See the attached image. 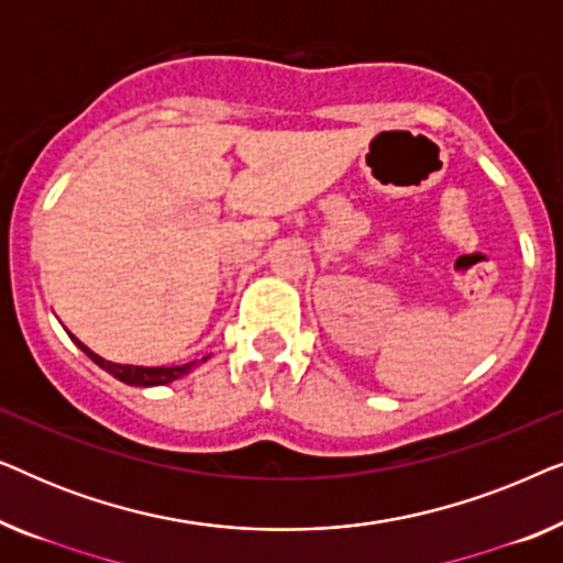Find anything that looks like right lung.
Masks as SVG:
<instances>
[{"label": "right lung", "mask_w": 563, "mask_h": 563, "mask_svg": "<svg viewBox=\"0 0 563 563\" xmlns=\"http://www.w3.org/2000/svg\"><path fill=\"white\" fill-rule=\"evenodd\" d=\"M68 338L79 345V349L87 353V356L95 361V364L99 368H104L107 374H112L114 379L122 382V384H130V387H161V384H172L176 379H181L184 374H189L191 368H195L197 364H205L207 358L205 356L202 361H189V364H179V366H130V364H112V361H107L99 356V353H95L91 349H87L79 338L68 333Z\"/></svg>", "instance_id": "add662e5"}]
</instances>
